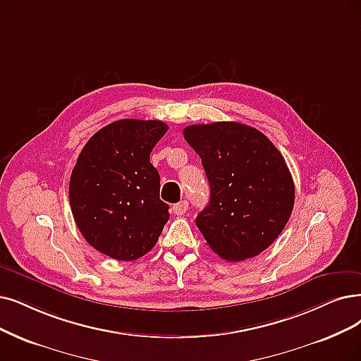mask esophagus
I'll use <instances>...</instances> for the list:
<instances>
[{
	"label": "esophagus",
	"mask_w": 361,
	"mask_h": 361,
	"mask_svg": "<svg viewBox=\"0 0 361 361\" xmlns=\"http://www.w3.org/2000/svg\"><path fill=\"white\" fill-rule=\"evenodd\" d=\"M171 210H173V213L178 214V216L185 214L186 210H188V201H180V203H178V204H173Z\"/></svg>",
	"instance_id": "obj_1"
}]
</instances>
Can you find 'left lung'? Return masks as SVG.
<instances>
[{
	"label": "left lung",
	"mask_w": 361,
	"mask_h": 361,
	"mask_svg": "<svg viewBox=\"0 0 361 361\" xmlns=\"http://www.w3.org/2000/svg\"><path fill=\"white\" fill-rule=\"evenodd\" d=\"M183 137L200 155L210 201L195 218L209 247L231 262L268 249L295 204V185L283 155L255 127L234 121L194 124Z\"/></svg>",
	"instance_id": "8db88e82"
}]
</instances>
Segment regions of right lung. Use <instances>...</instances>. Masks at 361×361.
Masks as SVG:
<instances>
[{
  "label": "right lung",
  "mask_w": 361,
  "mask_h": 361,
  "mask_svg": "<svg viewBox=\"0 0 361 361\" xmlns=\"http://www.w3.org/2000/svg\"><path fill=\"white\" fill-rule=\"evenodd\" d=\"M167 128L157 120H118L100 128L80 152L69 203L80 233L97 252L135 261L158 241L170 213L149 154Z\"/></svg>",
  "instance_id": "1"
}]
</instances>
